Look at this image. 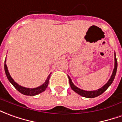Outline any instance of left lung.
<instances>
[{"label":"left lung","instance_id":"obj_1","mask_svg":"<svg viewBox=\"0 0 122 122\" xmlns=\"http://www.w3.org/2000/svg\"><path fill=\"white\" fill-rule=\"evenodd\" d=\"M114 70H113V71H112V75H111V77L109 79V80L108 81L106 84L104 85V86L98 89L97 90L95 91H85L83 90V89H79L77 87H76L75 85L73 84V82L71 79L70 77L68 76V79H69V83H70V87L71 88V89L73 91H74L76 93H77L79 95L82 96L83 97H86V98H95V97H97L98 96L101 95V94L104 93L105 91L107 90V89L109 87V86L110 85L112 84V82L114 79V77L116 76V71H117V67H118V62H117V59H116V53L114 52Z\"/></svg>","mask_w":122,"mask_h":122}]
</instances>
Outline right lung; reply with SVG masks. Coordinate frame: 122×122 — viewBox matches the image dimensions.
<instances>
[{"label": "right lung", "instance_id": "right-lung-1", "mask_svg": "<svg viewBox=\"0 0 122 122\" xmlns=\"http://www.w3.org/2000/svg\"><path fill=\"white\" fill-rule=\"evenodd\" d=\"M6 60L5 59V61H4V71H5V73H6V77H7L8 81L12 84L13 86L15 87V89H16L20 93H21V94H23L24 95L35 96L37 95H39V93H41L42 92H43V91H45L46 89L47 88V86H48V85H49V79H50L51 74L48 76L47 79H46L45 82L43 85H40L39 87H36V88H27V87H22L21 85H20L19 84H18V83L12 79V77H11V76L10 75V73H9V71H8V70L7 66H6Z\"/></svg>", "mask_w": 122, "mask_h": 122}]
</instances>
